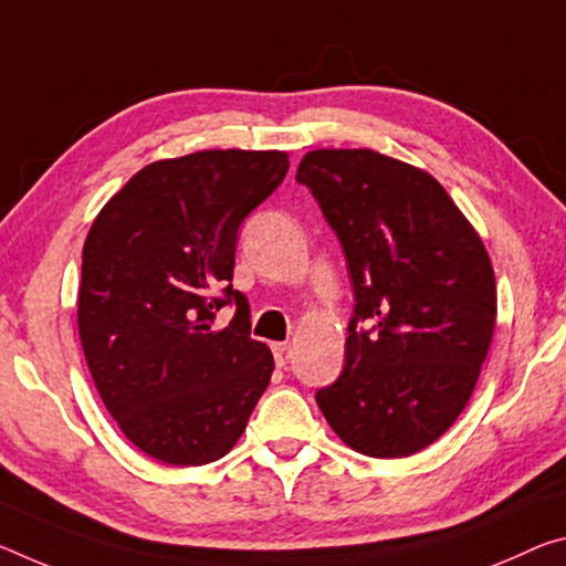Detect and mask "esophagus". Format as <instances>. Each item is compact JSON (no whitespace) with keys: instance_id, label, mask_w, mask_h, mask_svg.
I'll return each instance as SVG.
<instances>
[{"instance_id":"obj_1","label":"esophagus","mask_w":566,"mask_h":566,"mask_svg":"<svg viewBox=\"0 0 566 566\" xmlns=\"http://www.w3.org/2000/svg\"><path fill=\"white\" fill-rule=\"evenodd\" d=\"M272 353H274L276 367H286V360H290V345H286V343H274L272 345Z\"/></svg>"}]
</instances>
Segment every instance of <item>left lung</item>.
Masks as SVG:
<instances>
[{"mask_svg": "<svg viewBox=\"0 0 566 566\" xmlns=\"http://www.w3.org/2000/svg\"><path fill=\"white\" fill-rule=\"evenodd\" d=\"M297 181L335 229L355 290L345 370L317 406L353 451L406 459L476 388L496 325L489 251L433 176L378 150H310Z\"/></svg>", "mask_w": 566, "mask_h": 566, "instance_id": "8db88e82", "label": "left lung"}]
</instances>
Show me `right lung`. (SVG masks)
Segmentation results:
<instances>
[{"instance_id":"add662e5","label":"right lung","mask_w":566,"mask_h":566,"mask_svg":"<svg viewBox=\"0 0 566 566\" xmlns=\"http://www.w3.org/2000/svg\"><path fill=\"white\" fill-rule=\"evenodd\" d=\"M290 170L284 150H196L140 168L87 231L77 329L105 408L168 465L227 455L274 370L231 286L237 231ZM238 315L223 331V303Z\"/></svg>"}]
</instances>
